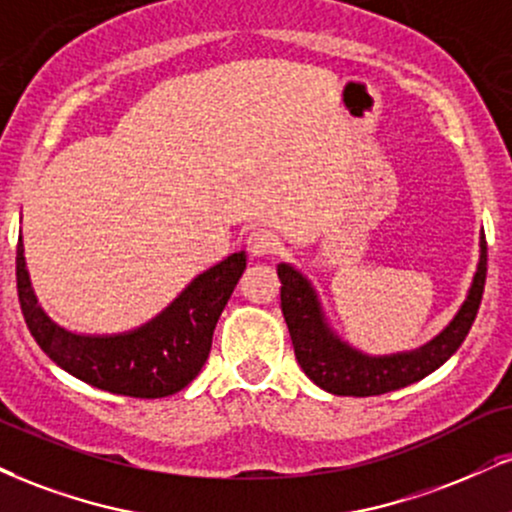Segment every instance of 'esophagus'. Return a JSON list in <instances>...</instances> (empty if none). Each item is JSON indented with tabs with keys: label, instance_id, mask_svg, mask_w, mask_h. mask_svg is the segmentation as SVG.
Here are the masks:
<instances>
[{
	"label": "esophagus",
	"instance_id": "obj_1",
	"mask_svg": "<svg viewBox=\"0 0 512 512\" xmlns=\"http://www.w3.org/2000/svg\"><path fill=\"white\" fill-rule=\"evenodd\" d=\"M245 245H248V252L252 257H267V255H272L276 248V236L267 229H255L248 233Z\"/></svg>",
	"mask_w": 512,
	"mask_h": 512
}]
</instances>
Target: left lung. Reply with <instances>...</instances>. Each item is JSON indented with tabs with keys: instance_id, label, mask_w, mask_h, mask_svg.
Returning <instances> with one entry per match:
<instances>
[{
	"instance_id": "obj_1",
	"label": "left lung",
	"mask_w": 512,
	"mask_h": 512,
	"mask_svg": "<svg viewBox=\"0 0 512 512\" xmlns=\"http://www.w3.org/2000/svg\"><path fill=\"white\" fill-rule=\"evenodd\" d=\"M281 312L291 334L295 360L319 389L334 396H379L415 384L451 357L477 317L486 281V238L479 243V264L467 298L439 336L410 353L365 355L341 341L326 322L315 288L291 264H279Z\"/></svg>"
}]
</instances>
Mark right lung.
I'll return each mask as SVG.
<instances>
[{"instance_id":"add662e5","label":"right lung","mask_w":512,"mask_h":512,"mask_svg":"<svg viewBox=\"0 0 512 512\" xmlns=\"http://www.w3.org/2000/svg\"><path fill=\"white\" fill-rule=\"evenodd\" d=\"M243 269L245 252H233L195 276L152 322L126 334L85 336L47 317L30 286L21 238L16 248L18 303L38 346L76 379L131 398L171 396L197 377L212 348L214 326Z\"/></svg>"}]
</instances>
